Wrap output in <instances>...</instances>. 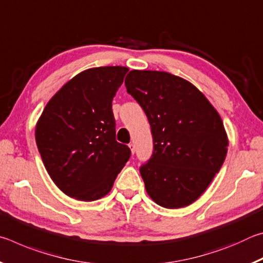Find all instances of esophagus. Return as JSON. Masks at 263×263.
I'll return each instance as SVG.
<instances>
[{"mask_svg":"<svg viewBox=\"0 0 263 263\" xmlns=\"http://www.w3.org/2000/svg\"><path fill=\"white\" fill-rule=\"evenodd\" d=\"M128 147H130V149H131V153L135 154V152H136L135 144H133V142H130V144H128Z\"/></svg>","mask_w":263,"mask_h":263,"instance_id":"1","label":"esophagus"}]
</instances>
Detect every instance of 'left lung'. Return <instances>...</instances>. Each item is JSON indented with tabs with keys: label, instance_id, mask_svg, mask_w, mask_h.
Masks as SVG:
<instances>
[{
	"label": "left lung",
	"instance_id": "obj_1",
	"mask_svg": "<svg viewBox=\"0 0 263 263\" xmlns=\"http://www.w3.org/2000/svg\"><path fill=\"white\" fill-rule=\"evenodd\" d=\"M125 87L145 111L153 137L152 157L140 166L146 191L163 208L190 205L228 153L219 114L194 84L171 73L133 69Z\"/></svg>",
	"mask_w": 263,
	"mask_h": 263
}]
</instances>
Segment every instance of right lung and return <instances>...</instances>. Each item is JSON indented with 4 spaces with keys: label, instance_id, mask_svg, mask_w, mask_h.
<instances>
[{
    "label": "right lung",
    "instance_id": "1",
    "mask_svg": "<svg viewBox=\"0 0 263 263\" xmlns=\"http://www.w3.org/2000/svg\"><path fill=\"white\" fill-rule=\"evenodd\" d=\"M126 67L106 66L78 74L52 97L35 126L44 166L62 193L91 202L109 193L130 159L116 140L112 100Z\"/></svg>",
    "mask_w": 263,
    "mask_h": 263
}]
</instances>
